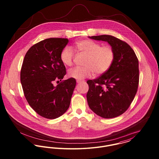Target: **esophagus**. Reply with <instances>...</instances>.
Segmentation results:
<instances>
[{
  "instance_id": "obj_1",
  "label": "esophagus",
  "mask_w": 159,
  "mask_h": 159,
  "mask_svg": "<svg viewBox=\"0 0 159 159\" xmlns=\"http://www.w3.org/2000/svg\"><path fill=\"white\" fill-rule=\"evenodd\" d=\"M82 81H81V80H76V83H81Z\"/></svg>"
}]
</instances>
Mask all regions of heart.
<instances>
[{
  "instance_id": "1",
  "label": "heart",
  "mask_w": 159,
  "mask_h": 159,
  "mask_svg": "<svg viewBox=\"0 0 159 159\" xmlns=\"http://www.w3.org/2000/svg\"><path fill=\"white\" fill-rule=\"evenodd\" d=\"M75 48L86 55L84 67L72 68L68 71V76L76 80H81L91 76L93 72L101 75L111 67L114 59V51L110 46H102L91 40L76 42ZM61 62L66 66L73 64V52L70 47L64 48L60 54Z\"/></svg>"
}]
</instances>
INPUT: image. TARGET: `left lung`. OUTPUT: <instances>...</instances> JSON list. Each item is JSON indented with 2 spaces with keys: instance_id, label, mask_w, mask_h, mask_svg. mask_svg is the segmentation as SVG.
Listing matches in <instances>:
<instances>
[{
  "instance_id": "left-lung-1",
  "label": "left lung",
  "mask_w": 159,
  "mask_h": 159,
  "mask_svg": "<svg viewBox=\"0 0 159 159\" xmlns=\"http://www.w3.org/2000/svg\"><path fill=\"white\" fill-rule=\"evenodd\" d=\"M89 38L108 42L113 49L114 59L107 71L87 81L88 105L102 117H117L129 108L136 95L139 83L138 58L126 42L113 36L102 35Z\"/></svg>"
}]
</instances>
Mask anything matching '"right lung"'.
I'll return each instance as SVG.
<instances>
[{"label": "right lung", "mask_w": 159, "mask_h": 159, "mask_svg": "<svg viewBox=\"0 0 159 159\" xmlns=\"http://www.w3.org/2000/svg\"><path fill=\"white\" fill-rule=\"evenodd\" d=\"M68 42L62 38L42 40L30 47L23 61L20 78L24 96L32 108L47 119L57 118L67 111L76 86L72 78L53 85L66 74L60 54Z\"/></svg>", "instance_id": "1"}]
</instances>
